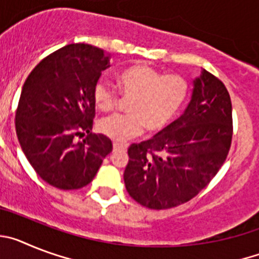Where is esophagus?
<instances>
[{
	"label": "esophagus",
	"mask_w": 259,
	"mask_h": 259,
	"mask_svg": "<svg viewBox=\"0 0 259 259\" xmlns=\"http://www.w3.org/2000/svg\"><path fill=\"white\" fill-rule=\"evenodd\" d=\"M127 146L123 145V144H118V143H114L113 144V149L114 152H118V150H124Z\"/></svg>",
	"instance_id": "34e87169"
}]
</instances>
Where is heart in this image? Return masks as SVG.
<instances>
[{
  "mask_svg": "<svg viewBox=\"0 0 259 259\" xmlns=\"http://www.w3.org/2000/svg\"><path fill=\"white\" fill-rule=\"evenodd\" d=\"M119 93L130 100L127 115H111L98 122V131L111 140L123 143L140 135L143 128L162 131L179 113L188 97L187 80L179 75H163L155 68L136 63L123 68L116 76ZM93 101L100 111H110L119 101L115 89L105 80L93 88Z\"/></svg>",
  "mask_w": 259,
  "mask_h": 259,
  "instance_id": "b5f03b06",
  "label": "heart"
}]
</instances>
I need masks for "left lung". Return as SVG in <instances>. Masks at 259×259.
<instances>
[{"label":"left lung","instance_id":"obj_1","mask_svg":"<svg viewBox=\"0 0 259 259\" xmlns=\"http://www.w3.org/2000/svg\"><path fill=\"white\" fill-rule=\"evenodd\" d=\"M232 140V105L227 88L202 70L193 80L184 114L150 140L132 144L125 189L149 209L188 202L217 175Z\"/></svg>","mask_w":259,"mask_h":259}]
</instances>
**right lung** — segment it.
Returning a JSON list of instances; mask_svg holds the SVG:
<instances>
[{
    "mask_svg": "<svg viewBox=\"0 0 259 259\" xmlns=\"http://www.w3.org/2000/svg\"><path fill=\"white\" fill-rule=\"evenodd\" d=\"M110 67V54L88 44L61 48L32 70L22 88L15 130L22 150L41 179L58 189L92 182L113 144L91 134L93 88ZM87 132L83 142L74 137Z\"/></svg>",
    "mask_w": 259,
    "mask_h": 259,
    "instance_id": "right-lung-1",
    "label": "right lung"
}]
</instances>
